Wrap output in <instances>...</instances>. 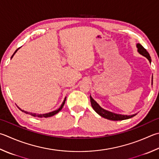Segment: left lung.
<instances>
[{
	"label": "left lung",
	"mask_w": 159,
	"mask_h": 159,
	"mask_svg": "<svg viewBox=\"0 0 159 159\" xmlns=\"http://www.w3.org/2000/svg\"><path fill=\"white\" fill-rule=\"evenodd\" d=\"M136 47L138 48V52H139L140 55L145 57L148 59L149 61L151 63L152 61L151 57L149 56V54L148 53V51H147L146 49H145L143 47L142 45H140V43H137ZM90 100H91V106L93 107V109L95 110V111L97 113H98L100 116L103 117V118L106 119L111 120H122L131 118L136 115V114H133V115L127 116V115H122V114H118V113L111 112V111H109L104 109L103 108H102L92 98L91 95H90Z\"/></svg>",
	"instance_id": "left-lung-1"
}]
</instances>
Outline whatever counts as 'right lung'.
Here are the masks:
<instances>
[{"label":"right lung","mask_w":159,"mask_h":159,"mask_svg":"<svg viewBox=\"0 0 159 159\" xmlns=\"http://www.w3.org/2000/svg\"><path fill=\"white\" fill-rule=\"evenodd\" d=\"M19 48H18L17 50H16V51H15V52H14V54H13V55H12V56H11V59L13 57V56L14 55V54L17 52V50H19ZM66 100V98H65L64 100V102H63V103L61 104V107H59L58 109H57V110H55V111H52V112L47 113H44V114H37V113H34L28 112V111H24V110H22V109H20V108H19V107H18V108H19V109L20 111H23V112H24V113H27V114H30V115H31V116H34V117H39V118H43H43H48V117H51V116H54V115L57 114V113L59 111H61V109H62V108H63V107H64V104H65Z\"/></svg>","instance_id":"obj_1"}]
</instances>
